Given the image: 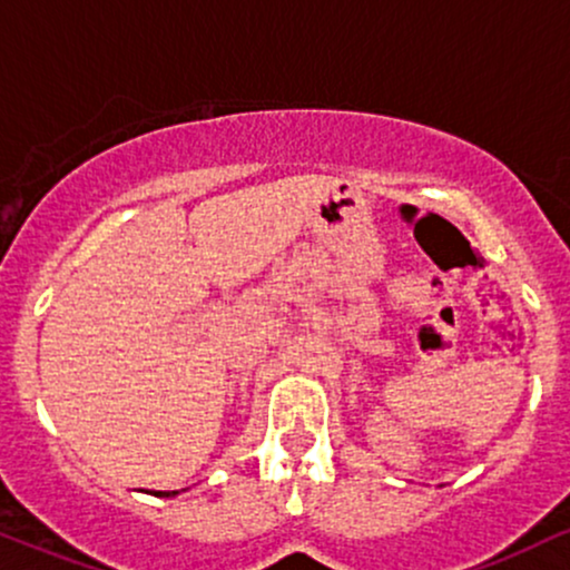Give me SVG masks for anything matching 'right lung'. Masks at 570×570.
<instances>
[{"mask_svg": "<svg viewBox=\"0 0 570 570\" xmlns=\"http://www.w3.org/2000/svg\"><path fill=\"white\" fill-rule=\"evenodd\" d=\"M180 491H154V497H177Z\"/></svg>", "mask_w": 570, "mask_h": 570, "instance_id": "1", "label": "right lung"}]
</instances>
